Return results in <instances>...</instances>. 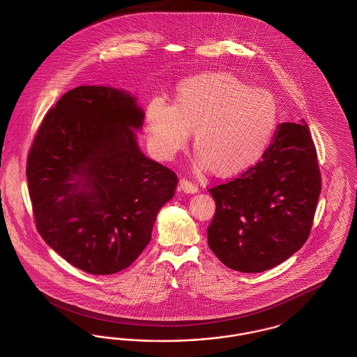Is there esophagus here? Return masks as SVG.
Masks as SVG:
<instances>
[{
  "instance_id": "obj_1",
  "label": "esophagus",
  "mask_w": 357,
  "mask_h": 357,
  "mask_svg": "<svg viewBox=\"0 0 357 357\" xmlns=\"http://www.w3.org/2000/svg\"><path fill=\"white\" fill-rule=\"evenodd\" d=\"M178 190H182V191H185L187 194H192V192H197V191H198V187H197V185H194L192 182H190L188 179L183 178V179L179 181Z\"/></svg>"
}]
</instances>
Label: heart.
I'll return each mask as SVG.
<instances>
[{"instance_id": "heart-1", "label": "heart", "mask_w": 357, "mask_h": 357, "mask_svg": "<svg viewBox=\"0 0 357 357\" xmlns=\"http://www.w3.org/2000/svg\"><path fill=\"white\" fill-rule=\"evenodd\" d=\"M153 147L163 158L185 149L188 132L198 165L218 178L252 169L268 151L278 127L272 93L229 72L185 79L172 105L153 100L146 112Z\"/></svg>"}]
</instances>
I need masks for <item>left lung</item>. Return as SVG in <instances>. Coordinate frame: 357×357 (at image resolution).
<instances>
[{
    "label": "left lung",
    "instance_id": "1",
    "mask_svg": "<svg viewBox=\"0 0 357 357\" xmlns=\"http://www.w3.org/2000/svg\"><path fill=\"white\" fill-rule=\"evenodd\" d=\"M208 192L215 214L207 227L213 253L227 268L259 273L280 265L310 234L321 172L305 121L282 123L261 160Z\"/></svg>",
    "mask_w": 357,
    "mask_h": 357
}]
</instances>
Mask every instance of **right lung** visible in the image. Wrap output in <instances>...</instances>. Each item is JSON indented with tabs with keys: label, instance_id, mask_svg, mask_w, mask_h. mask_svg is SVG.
I'll use <instances>...</instances> for the list:
<instances>
[{
	"label": "right lung",
	"instance_id": "obj_1",
	"mask_svg": "<svg viewBox=\"0 0 357 357\" xmlns=\"http://www.w3.org/2000/svg\"><path fill=\"white\" fill-rule=\"evenodd\" d=\"M144 114L109 86H77L47 112L26 160L36 229L75 268L114 274L151 241L178 176L140 153Z\"/></svg>",
	"mask_w": 357,
	"mask_h": 357
}]
</instances>
